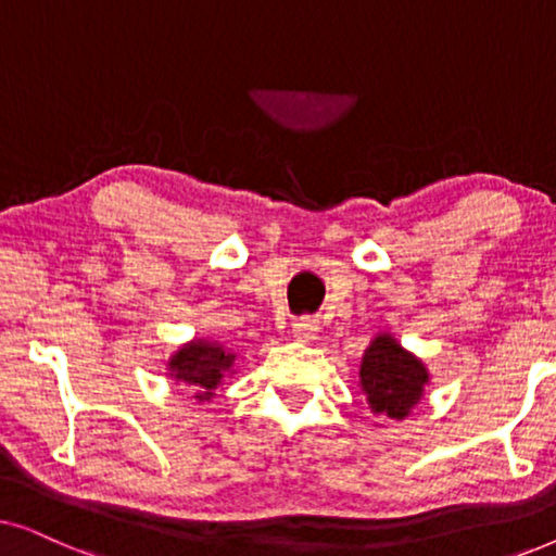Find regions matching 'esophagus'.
Wrapping results in <instances>:
<instances>
[{
    "label": "esophagus",
    "instance_id": "1",
    "mask_svg": "<svg viewBox=\"0 0 556 556\" xmlns=\"http://www.w3.org/2000/svg\"><path fill=\"white\" fill-rule=\"evenodd\" d=\"M295 341H314L318 337V318L316 316H301L293 324Z\"/></svg>",
    "mask_w": 556,
    "mask_h": 556
}]
</instances>
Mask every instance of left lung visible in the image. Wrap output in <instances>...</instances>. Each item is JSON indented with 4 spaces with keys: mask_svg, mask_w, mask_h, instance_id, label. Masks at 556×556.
<instances>
[{
    "mask_svg": "<svg viewBox=\"0 0 556 556\" xmlns=\"http://www.w3.org/2000/svg\"><path fill=\"white\" fill-rule=\"evenodd\" d=\"M362 390L367 394L371 413L390 420H405L422 397L428 384V369L420 359L405 352L392 337H377L362 359Z\"/></svg>",
    "mask_w": 556,
    "mask_h": 556,
    "instance_id": "left-lung-1",
    "label": "left lung"
}]
</instances>
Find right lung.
<instances>
[{
	"label": "right lung",
	"mask_w": 556,
	"mask_h": 556,
	"mask_svg": "<svg viewBox=\"0 0 556 556\" xmlns=\"http://www.w3.org/2000/svg\"><path fill=\"white\" fill-rule=\"evenodd\" d=\"M232 362L235 354L227 352L225 346L212 344V341H192L172 356L169 369L177 382L194 387L197 400H210L212 390L223 382Z\"/></svg>",
	"instance_id": "1"
}]
</instances>
